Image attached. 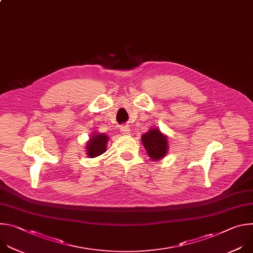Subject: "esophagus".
Wrapping results in <instances>:
<instances>
[{
    "label": "esophagus",
    "instance_id": "1",
    "mask_svg": "<svg viewBox=\"0 0 253 253\" xmlns=\"http://www.w3.org/2000/svg\"><path fill=\"white\" fill-rule=\"evenodd\" d=\"M120 132H121L123 135L127 136V135H130L131 129H130L129 127H127V126H122V127L120 128Z\"/></svg>",
    "mask_w": 253,
    "mask_h": 253
}]
</instances>
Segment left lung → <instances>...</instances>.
Returning a JSON list of instances; mask_svg holds the SVG:
<instances>
[{"mask_svg":"<svg viewBox=\"0 0 253 253\" xmlns=\"http://www.w3.org/2000/svg\"><path fill=\"white\" fill-rule=\"evenodd\" d=\"M168 137L163 134L159 128H150L145 134L141 136V141L146 149L147 154L152 161H159L163 159L169 149Z\"/></svg>","mask_w":253,"mask_h":253,"instance_id":"obj_1","label":"left lung"}]
</instances>
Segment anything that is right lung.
<instances>
[{
	"label": "right lung",
	"instance_id": "right-lung-1",
	"mask_svg": "<svg viewBox=\"0 0 253 253\" xmlns=\"http://www.w3.org/2000/svg\"><path fill=\"white\" fill-rule=\"evenodd\" d=\"M109 140V136L104 133L92 132L91 137L86 143V155L89 158H95L106 152L107 143Z\"/></svg>",
	"mask_w": 253,
	"mask_h": 253
}]
</instances>
